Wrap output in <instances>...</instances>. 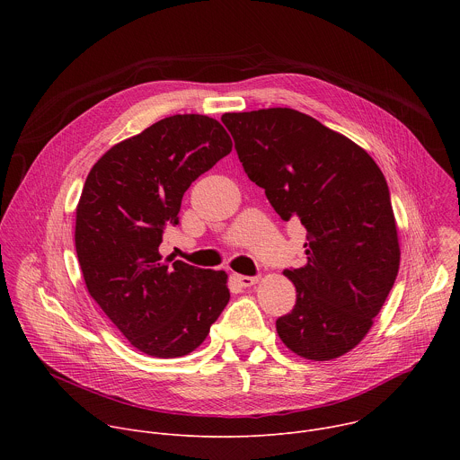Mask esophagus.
Instances as JSON below:
<instances>
[{
	"label": "esophagus",
	"mask_w": 460,
	"mask_h": 460,
	"mask_svg": "<svg viewBox=\"0 0 460 460\" xmlns=\"http://www.w3.org/2000/svg\"><path fill=\"white\" fill-rule=\"evenodd\" d=\"M234 280L242 286V288H249L252 284L258 282V277H247V275H234Z\"/></svg>",
	"instance_id": "34e87169"
}]
</instances>
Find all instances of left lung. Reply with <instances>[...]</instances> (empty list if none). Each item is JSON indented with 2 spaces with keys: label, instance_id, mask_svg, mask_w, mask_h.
<instances>
[{
  "label": "left lung",
  "instance_id": "8db88e82",
  "mask_svg": "<svg viewBox=\"0 0 460 460\" xmlns=\"http://www.w3.org/2000/svg\"><path fill=\"white\" fill-rule=\"evenodd\" d=\"M224 125L251 181L282 220L307 231L296 288L277 318L282 342L309 360L353 349L395 284L401 249L385 178L373 158L318 119L288 107L227 112Z\"/></svg>",
  "mask_w": 460,
  "mask_h": 460
}]
</instances>
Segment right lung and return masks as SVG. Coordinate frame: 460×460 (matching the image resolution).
Wrapping results in <instances>:
<instances>
[{"label":"right lung","mask_w":460,"mask_h":460,"mask_svg":"<svg viewBox=\"0 0 460 460\" xmlns=\"http://www.w3.org/2000/svg\"><path fill=\"white\" fill-rule=\"evenodd\" d=\"M231 147L215 118L174 114L109 149L85 180L75 242L87 289L146 355L190 353L229 302L224 271L158 249L164 231L180 224L183 192Z\"/></svg>","instance_id":"right-lung-1"}]
</instances>
